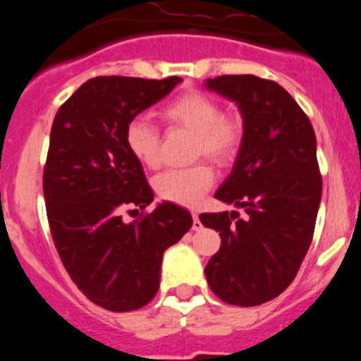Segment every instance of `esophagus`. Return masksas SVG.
Masks as SVG:
<instances>
[{"mask_svg":"<svg viewBox=\"0 0 361 361\" xmlns=\"http://www.w3.org/2000/svg\"><path fill=\"white\" fill-rule=\"evenodd\" d=\"M191 229H193V231H200V229H202V222H200L197 213H193V226H191Z\"/></svg>","mask_w":361,"mask_h":361,"instance_id":"obj_1","label":"esophagus"}]
</instances>
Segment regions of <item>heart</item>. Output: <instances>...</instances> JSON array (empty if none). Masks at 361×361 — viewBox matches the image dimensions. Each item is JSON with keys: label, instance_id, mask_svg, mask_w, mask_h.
Wrapping results in <instances>:
<instances>
[{"label": "heart", "instance_id": "obj_1", "mask_svg": "<svg viewBox=\"0 0 361 361\" xmlns=\"http://www.w3.org/2000/svg\"><path fill=\"white\" fill-rule=\"evenodd\" d=\"M161 117L171 128H183L193 133V159L208 157L219 166H228L240 152L244 124L238 117L222 114V106L212 95L190 90L177 95L161 108ZM124 141L130 153L141 164L155 168L159 164L157 128L146 117H133L124 130ZM215 173L206 162L168 170L157 175L153 188L168 202L180 206H197L204 193L213 186Z\"/></svg>", "mask_w": 361, "mask_h": 361}]
</instances>
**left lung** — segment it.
<instances>
[{
    "mask_svg": "<svg viewBox=\"0 0 361 361\" xmlns=\"http://www.w3.org/2000/svg\"><path fill=\"white\" fill-rule=\"evenodd\" d=\"M206 88L237 104L244 121L240 152L215 199L244 208L245 216L200 215L222 238L204 273L226 304L253 307L288 288L311 245L322 199L317 137L279 82L220 75Z\"/></svg>",
    "mask_w": 361,
    "mask_h": 361,
    "instance_id": "8db88e82",
    "label": "left lung"
}]
</instances>
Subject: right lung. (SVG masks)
I'll list each match as a JSON object with an SVG mask.
<instances>
[{"instance_id": "add662e5", "label": "right lung", "mask_w": 361, "mask_h": 361, "mask_svg": "<svg viewBox=\"0 0 361 361\" xmlns=\"http://www.w3.org/2000/svg\"><path fill=\"white\" fill-rule=\"evenodd\" d=\"M180 81L88 79L54 117L43 173L50 233L79 291L108 311H135L157 295L162 255L193 224L188 209L166 200L142 219L123 220L126 208L153 200L124 130Z\"/></svg>"}]
</instances>
